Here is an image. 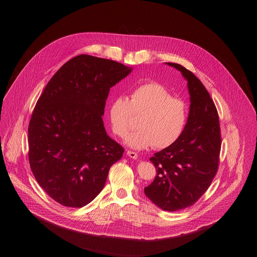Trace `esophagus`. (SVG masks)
Segmentation results:
<instances>
[{"mask_svg":"<svg viewBox=\"0 0 257 257\" xmlns=\"http://www.w3.org/2000/svg\"><path fill=\"white\" fill-rule=\"evenodd\" d=\"M127 156H128L129 158L133 159V160H136V159L138 158V155H137L136 153H134V152H131V151H128V152H127Z\"/></svg>","mask_w":257,"mask_h":257,"instance_id":"34e87169","label":"esophagus"}]
</instances>
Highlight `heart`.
<instances>
[{
	"mask_svg": "<svg viewBox=\"0 0 257 257\" xmlns=\"http://www.w3.org/2000/svg\"><path fill=\"white\" fill-rule=\"evenodd\" d=\"M132 114L140 116L139 129L130 133L125 143L134 150L148 149L153 144L163 150L184 133L189 109L185 100L174 97L161 83L148 82L132 90L130 100L120 95L111 101L108 118L116 135L124 137L132 128Z\"/></svg>",
	"mask_w": 257,
	"mask_h": 257,
	"instance_id": "heart-1",
	"label": "heart"
}]
</instances>
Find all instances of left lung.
<instances>
[{"label":"left lung","instance_id":"1","mask_svg":"<svg viewBox=\"0 0 257 257\" xmlns=\"http://www.w3.org/2000/svg\"><path fill=\"white\" fill-rule=\"evenodd\" d=\"M166 64L180 71L187 81L189 117L180 139L150 159L157 177L144 193L160 208L176 211L193 205L211 184L222 139L216 107L204 85L183 66Z\"/></svg>","mask_w":257,"mask_h":257}]
</instances>
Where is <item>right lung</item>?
<instances>
[{"instance_id":"1","label":"right lung","mask_w":257,"mask_h":257,"mask_svg":"<svg viewBox=\"0 0 257 257\" xmlns=\"http://www.w3.org/2000/svg\"><path fill=\"white\" fill-rule=\"evenodd\" d=\"M132 67L79 55L65 63L35 104L28 127L29 164L40 186L64 206L82 207L102 190L124 153L106 134L109 88Z\"/></svg>"}]
</instances>
